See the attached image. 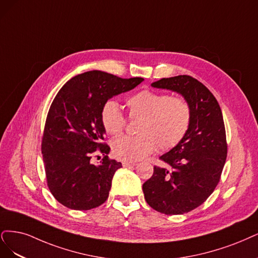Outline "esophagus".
<instances>
[{"mask_svg":"<svg viewBox=\"0 0 258 258\" xmlns=\"http://www.w3.org/2000/svg\"><path fill=\"white\" fill-rule=\"evenodd\" d=\"M137 163L136 162H133V161H123L122 165L124 167H131V166H135Z\"/></svg>","mask_w":258,"mask_h":258,"instance_id":"obj_1","label":"esophagus"}]
</instances>
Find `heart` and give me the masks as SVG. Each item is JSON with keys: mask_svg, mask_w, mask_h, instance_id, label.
Listing matches in <instances>:
<instances>
[{"mask_svg": "<svg viewBox=\"0 0 258 258\" xmlns=\"http://www.w3.org/2000/svg\"><path fill=\"white\" fill-rule=\"evenodd\" d=\"M128 118L138 120L136 136H122L112 141V152L121 160L138 161L156 150L173 149L184 139L192 122V106L183 96L143 90L127 98ZM101 121L108 134L120 135L126 118L115 101H107Z\"/></svg>", "mask_w": 258, "mask_h": 258, "instance_id": "heart-1", "label": "heart"}]
</instances>
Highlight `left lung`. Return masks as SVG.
<instances>
[{
    "label": "left lung",
    "instance_id": "8db88e82",
    "mask_svg": "<svg viewBox=\"0 0 258 258\" xmlns=\"http://www.w3.org/2000/svg\"><path fill=\"white\" fill-rule=\"evenodd\" d=\"M171 90L192 106V122L181 144L160 159L169 168L154 166L144 185L148 205L161 213L183 214L204 204L221 179L227 143L223 114L217 98L201 81L180 75L151 85Z\"/></svg>",
    "mask_w": 258,
    "mask_h": 258
}]
</instances>
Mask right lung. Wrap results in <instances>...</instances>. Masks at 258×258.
<instances>
[{
  "mask_svg": "<svg viewBox=\"0 0 258 258\" xmlns=\"http://www.w3.org/2000/svg\"><path fill=\"white\" fill-rule=\"evenodd\" d=\"M145 79H123L101 71L73 77L61 88L49 108L41 153L47 185L57 202L74 210H90L104 204L115 170L122 164L108 157L101 121L104 104ZM102 153L98 165L90 159Z\"/></svg>",
  "mask_w": 258,
  "mask_h": 258,
  "instance_id": "1",
  "label": "right lung"
}]
</instances>
